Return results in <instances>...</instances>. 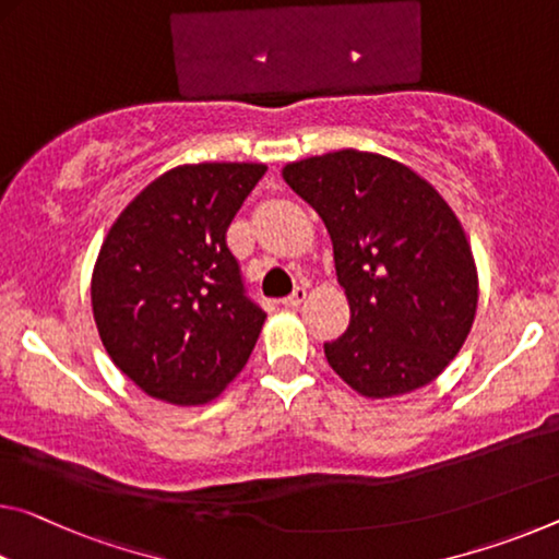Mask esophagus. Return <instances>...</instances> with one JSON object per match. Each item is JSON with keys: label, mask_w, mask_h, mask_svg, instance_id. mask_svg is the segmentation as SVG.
Masks as SVG:
<instances>
[{"label": "esophagus", "mask_w": 559, "mask_h": 559, "mask_svg": "<svg viewBox=\"0 0 559 559\" xmlns=\"http://www.w3.org/2000/svg\"><path fill=\"white\" fill-rule=\"evenodd\" d=\"M306 298H308V290H306L304 286H298V288L294 290V294H290L288 298H283V300H281V304H283V306H286V308H298L300 304H304V300H306Z\"/></svg>", "instance_id": "34e87169"}]
</instances>
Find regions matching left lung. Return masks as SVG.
<instances>
[{"instance_id": "obj_1", "label": "left lung", "mask_w": 559, "mask_h": 559, "mask_svg": "<svg viewBox=\"0 0 559 559\" xmlns=\"http://www.w3.org/2000/svg\"><path fill=\"white\" fill-rule=\"evenodd\" d=\"M283 179L333 241L350 323L325 358L353 391L383 401L450 366L477 311V269L453 209L401 162L358 148L300 158Z\"/></svg>"}]
</instances>
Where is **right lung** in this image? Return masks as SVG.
I'll list each match as a JSON object with an SVG mask.
<instances>
[{
  "mask_svg": "<svg viewBox=\"0 0 559 559\" xmlns=\"http://www.w3.org/2000/svg\"><path fill=\"white\" fill-rule=\"evenodd\" d=\"M265 164H183L146 186L106 234L92 308L106 353L146 395L206 405L241 373L265 321L226 231Z\"/></svg>",
  "mask_w": 559,
  "mask_h": 559,
  "instance_id": "right-lung-1",
  "label": "right lung"
}]
</instances>
